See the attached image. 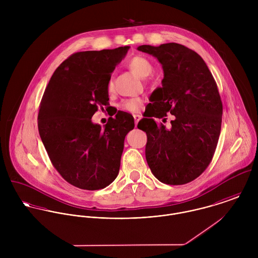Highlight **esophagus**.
<instances>
[{
	"mask_svg": "<svg viewBox=\"0 0 258 258\" xmlns=\"http://www.w3.org/2000/svg\"><path fill=\"white\" fill-rule=\"evenodd\" d=\"M141 119V115H139V114H135L134 115V120H135V125H137L138 124V122H139V120Z\"/></svg>",
	"mask_w": 258,
	"mask_h": 258,
	"instance_id": "34e87169",
	"label": "esophagus"
}]
</instances>
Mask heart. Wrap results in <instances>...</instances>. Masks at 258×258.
<instances>
[{
    "mask_svg": "<svg viewBox=\"0 0 258 258\" xmlns=\"http://www.w3.org/2000/svg\"><path fill=\"white\" fill-rule=\"evenodd\" d=\"M127 67L131 72H133L134 74H137L142 78H146L153 72L152 62L148 59L147 57L142 55H135L131 57L127 61ZM107 90L109 93H112L114 91V82L112 79H109L107 83ZM142 104H143L142 98H139V97L128 98L121 101V103L119 104V109L126 111V112L135 113L141 109Z\"/></svg>",
    "mask_w": 258,
    "mask_h": 258,
    "instance_id": "b5f03b06",
    "label": "heart"
}]
</instances>
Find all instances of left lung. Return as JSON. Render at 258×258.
Returning a JSON list of instances; mask_svg holds the SVG:
<instances>
[{
	"instance_id": "obj_1",
	"label": "left lung",
	"mask_w": 258,
	"mask_h": 258,
	"mask_svg": "<svg viewBox=\"0 0 258 258\" xmlns=\"http://www.w3.org/2000/svg\"><path fill=\"white\" fill-rule=\"evenodd\" d=\"M138 50L155 56L164 71L149 117L175 116L171 129L153 118L139 122L147 134L148 165L164 184H187L208 168L220 138L222 103L216 80L204 59L183 44H144Z\"/></svg>"
}]
</instances>
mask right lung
Wrapping results in <instances>:
<instances>
[{
    "label": "right lung",
    "mask_w": 258,
    "mask_h": 258,
    "mask_svg": "<svg viewBox=\"0 0 258 258\" xmlns=\"http://www.w3.org/2000/svg\"><path fill=\"white\" fill-rule=\"evenodd\" d=\"M129 47L75 52L55 70L44 90L37 116L39 136L53 167L76 187L103 188L119 173L134 119L120 112L101 128L91 117L109 104L107 83Z\"/></svg>",
    "instance_id": "add662e5"
}]
</instances>
